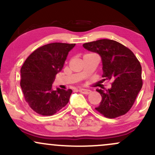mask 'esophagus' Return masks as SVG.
Returning <instances> with one entry per match:
<instances>
[{
  "label": "esophagus",
  "mask_w": 155,
  "mask_h": 155,
  "mask_svg": "<svg viewBox=\"0 0 155 155\" xmlns=\"http://www.w3.org/2000/svg\"><path fill=\"white\" fill-rule=\"evenodd\" d=\"M79 91L83 94H86V95H88V94L91 92V90H87V89H79Z\"/></svg>",
  "instance_id": "1"
}]
</instances>
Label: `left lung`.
<instances>
[{
  "mask_svg": "<svg viewBox=\"0 0 155 155\" xmlns=\"http://www.w3.org/2000/svg\"><path fill=\"white\" fill-rule=\"evenodd\" d=\"M101 57L103 77L111 81V87L97 90L102 96L95 108L107 118H117L129 111L143 85L141 65L130 49L114 40L101 39L83 44Z\"/></svg>",
  "mask_w": 155,
  "mask_h": 155,
  "instance_id": "obj_1",
  "label": "left lung"
}]
</instances>
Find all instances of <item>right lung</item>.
Masks as SVG:
<instances>
[{
	"mask_svg": "<svg viewBox=\"0 0 155 155\" xmlns=\"http://www.w3.org/2000/svg\"><path fill=\"white\" fill-rule=\"evenodd\" d=\"M75 44L51 43L38 48L21 68L20 86L25 101L37 114L51 116L68 103L72 90L58 88L52 83L61 71L68 54Z\"/></svg>",
	"mask_w": 155,
	"mask_h": 155,
	"instance_id": "right-lung-1",
	"label": "right lung"
}]
</instances>
